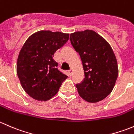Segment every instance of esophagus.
<instances>
[{
  "mask_svg": "<svg viewBox=\"0 0 134 134\" xmlns=\"http://www.w3.org/2000/svg\"><path fill=\"white\" fill-rule=\"evenodd\" d=\"M68 72H69V76L72 75V70L71 69L69 70V71H68Z\"/></svg>",
  "mask_w": 134,
  "mask_h": 134,
  "instance_id": "1",
  "label": "esophagus"
}]
</instances>
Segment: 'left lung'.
<instances>
[{"mask_svg":"<svg viewBox=\"0 0 134 134\" xmlns=\"http://www.w3.org/2000/svg\"><path fill=\"white\" fill-rule=\"evenodd\" d=\"M70 41L79 54L84 79L76 84L80 96L89 102L106 98L114 87L118 65L111 47L103 37L91 30L70 34Z\"/></svg>","mask_w":134,"mask_h":134,"instance_id":"8db88e82","label":"left lung"}]
</instances>
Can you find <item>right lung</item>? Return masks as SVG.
<instances>
[{
    "label": "right lung",
    "mask_w": 134,
    "mask_h": 134,
    "mask_svg": "<svg viewBox=\"0 0 134 134\" xmlns=\"http://www.w3.org/2000/svg\"><path fill=\"white\" fill-rule=\"evenodd\" d=\"M69 38L68 34L42 30L30 36L19 54L17 73L25 92L46 101L58 91L67 76L59 71L54 54Z\"/></svg>",
    "instance_id": "1"
}]
</instances>
